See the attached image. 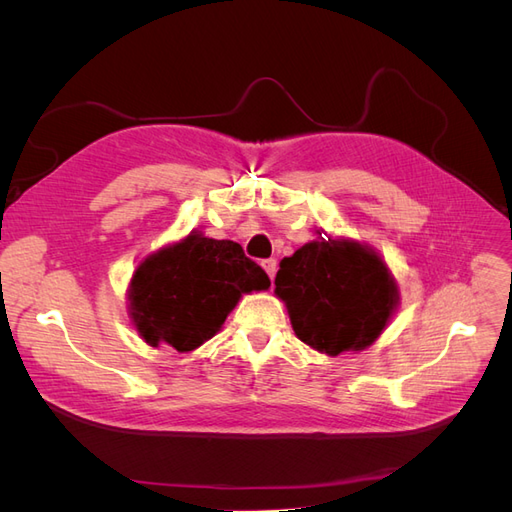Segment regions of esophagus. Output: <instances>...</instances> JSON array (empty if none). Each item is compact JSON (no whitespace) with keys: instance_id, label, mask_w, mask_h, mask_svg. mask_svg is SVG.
I'll use <instances>...</instances> for the list:
<instances>
[{"instance_id":"34e87169","label":"esophagus","mask_w":512,"mask_h":512,"mask_svg":"<svg viewBox=\"0 0 512 512\" xmlns=\"http://www.w3.org/2000/svg\"><path fill=\"white\" fill-rule=\"evenodd\" d=\"M262 269L267 271V275L271 277H275V271H277V262H275V258H267V260H262Z\"/></svg>"}]
</instances>
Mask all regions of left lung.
<instances>
[{
  "label": "left lung",
  "mask_w": 512,
  "mask_h": 512,
  "mask_svg": "<svg viewBox=\"0 0 512 512\" xmlns=\"http://www.w3.org/2000/svg\"><path fill=\"white\" fill-rule=\"evenodd\" d=\"M275 294L301 342L331 356L374 344L399 299L376 252L331 237L305 243L280 262Z\"/></svg>",
  "instance_id": "8db88e82"
}]
</instances>
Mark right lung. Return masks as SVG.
Masks as SVG:
<instances>
[{
	"mask_svg": "<svg viewBox=\"0 0 512 512\" xmlns=\"http://www.w3.org/2000/svg\"><path fill=\"white\" fill-rule=\"evenodd\" d=\"M269 286V275L239 243L192 232L138 265L128 290L130 318L149 346L190 352L222 329L241 294Z\"/></svg>",
	"mask_w": 512,
	"mask_h": 512,
	"instance_id": "1",
	"label": "right lung"
}]
</instances>
